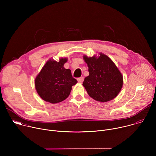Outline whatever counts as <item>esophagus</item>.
I'll use <instances>...</instances> for the list:
<instances>
[{
    "mask_svg": "<svg viewBox=\"0 0 156 156\" xmlns=\"http://www.w3.org/2000/svg\"><path fill=\"white\" fill-rule=\"evenodd\" d=\"M77 80H78V81L79 82V83H83V81H84V77H80V78H78V79H77Z\"/></svg>",
    "mask_w": 156,
    "mask_h": 156,
    "instance_id": "esophagus-1",
    "label": "esophagus"
}]
</instances>
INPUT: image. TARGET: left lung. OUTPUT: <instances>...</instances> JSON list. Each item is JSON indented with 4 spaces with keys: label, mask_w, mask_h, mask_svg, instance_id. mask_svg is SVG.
<instances>
[{
    "label": "left lung",
    "mask_w": 156,
    "mask_h": 156,
    "mask_svg": "<svg viewBox=\"0 0 156 156\" xmlns=\"http://www.w3.org/2000/svg\"><path fill=\"white\" fill-rule=\"evenodd\" d=\"M83 58L90 73L83 83L87 94L102 102L114 99L123 86V76L115 63L102 54L98 58L86 55Z\"/></svg>",
    "instance_id": "left-lung-1"
}]
</instances>
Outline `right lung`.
I'll list each match as a JSON object with an SVG mask.
<instances>
[{"label":"right lung","mask_w":156,"mask_h":156,"mask_svg":"<svg viewBox=\"0 0 156 156\" xmlns=\"http://www.w3.org/2000/svg\"><path fill=\"white\" fill-rule=\"evenodd\" d=\"M67 59L59 62L49 60L35 79V87L39 96L45 101L55 104L67 98L72 87L77 83L71 70L65 69L63 65Z\"/></svg>","instance_id":"obj_1"}]
</instances>
